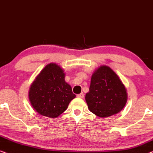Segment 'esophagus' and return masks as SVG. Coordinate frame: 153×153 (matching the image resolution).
<instances>
[{
  "instance_id": "1",
  "label": "esophagus",
  "mask_w": 153,
  "mask_h": 153,
  "mask_svg": "<svg viewBox=\"0 0 153 153\" xmlns=\"http://www.w3.org/2000/svg\"><path fill=\"white\" fill-rule=\"evenodd\" d=\"M77 98H84V94L83 93H81V94H77Z\"/></svg>"
}]
</instances>
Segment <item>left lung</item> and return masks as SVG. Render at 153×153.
I'll list each match as a JSON object with an SVG mask.
<instances>
[{"instance_id": "1", "label": "left lung", "mask_w": 153, "mask_h": 153, "mask_svg": "<svg viewBox=\"0 0 153 153\" xmlns=\"http://www.w3.org/2000/svg\"><path fill=\"white\" fill-rule=\"evenodd\" d=\"M85 100L92 113L101 118L119 113L125 107L128 94L117 74L107 66H101L91 76Z\"/></svg>"}]
</instances>
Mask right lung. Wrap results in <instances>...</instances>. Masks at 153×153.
Returning a JSON list of instances; mask_svg holds the SVG:
<instances>
[{
  "instance_id": "1",
  "label": "right lung",
  "mask_w": 153,
  "mask_h": 153,
  "mask_svg": "<svg viewBox=\"0 0 153 153\" xmlns=\"http://www.w3.org/2000/svg\"><path fill=\"white\" fill-rule=\"evenodd\" d=\"M64 78V70L55 63L46 65L36 76L30 88L28 96L38 114L52 119L59 117L76 98Z\"/></svg>"
}]
</instances>
